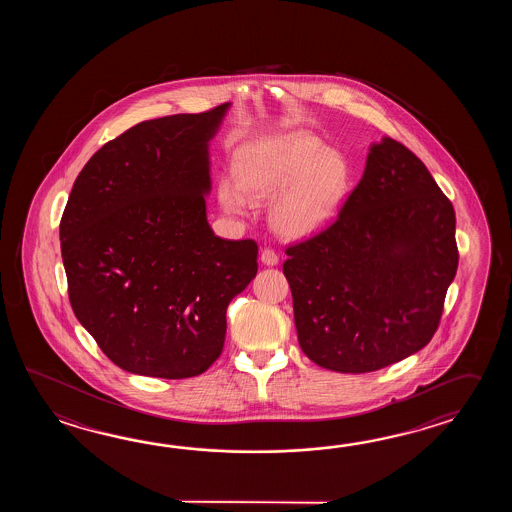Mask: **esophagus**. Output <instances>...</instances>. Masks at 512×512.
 I'll return each instance as SVG.
<instances>
[{"mask_svg":"<svg viewBox=\"0 0 512 512\" xmlns=\"http://www.w3.org/2000/svg\"><path fill=\"white\" fill-rule=\"evenodd\" d=\"M260 260L263 265H267V267H274V265H278V254L276 252L271 251V249H263L260 254Z\"/></svg>","mask_w":512,"mask_h":512,"instance_id":"esophagus-1","label":"esophagus"}]
</instances>
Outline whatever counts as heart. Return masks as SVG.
<instances>
[{
	"label": "heart",
	"mask_w": 512,
	"mask_h": 512,
	"mask_svg": "<svg viewBox=\"0 0 512 512\" xmlns=\"http://www.w3.org/2000/svg\"><path fill=\"white\" fill-rule=\"evenodd\" d=\"M234 172L236 181L219 183L221 207L245 216L254 201L272 199L269 223L287 240H304L326 229L351 185L348 159L307 131L243 144Z\"/></svg>",
	"instance_id": "1"
}]
</instances>
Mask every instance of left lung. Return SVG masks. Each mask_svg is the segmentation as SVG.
<instances>
[{
    "instance_id": "8db88e82",
    "label": "left lung",
    "mask_w": 512,
    "mask_h": 512,
    "mask_svg": "<svg viewBox=\"0 0 512 512\" xmlns=\"http://www.w3.org/2000/svg\"><path fill=\"white\" fill-rule=\"evenodd\" d=\"M285 252L302 351L368 373L434 337L459 260L456 214L423 161L382 137L337 221Z\"/></svg>"
}]
</instances>
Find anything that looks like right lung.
Listing matches in <instances>:
<instances>
[{"label":"right lung","instance_id":"right-lung-1","mask_svg":"<svg viewBox=\"0 0 512 512\" xmlns=\"http://www.w3.org/2000/svg\"><path fill=\"white\" fill-rule=\"evenodd\" d=\"M230 102L146 120L98 150L60 221L69 302L124 371L188 379L218 359L258 245L208 225V144Z\"/></svg>","mask_w":512,"mask_h":512}]
</instances>
